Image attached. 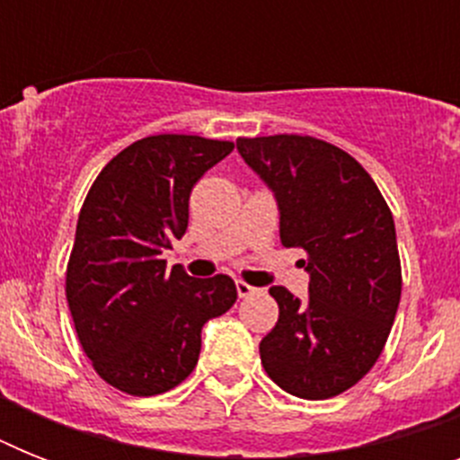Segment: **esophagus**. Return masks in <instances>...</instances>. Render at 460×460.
<instances>
[{
  "label": "esophagus",
  "mask_w": 460,
  "mask_h": 460,
  "mask_svg": "<svg viewBox=\"0 0 460 460\" xmlns=\"http://www.w3.org/2000/svg\"><path fill=\"white\" fill-rule=\"evenodd\" d=\"M236 291H238V296H241V298H248V296L260 294V288L251 287L248 281H236Z\"/></svg>",
  "instance_id": "1"
}]
</instances>
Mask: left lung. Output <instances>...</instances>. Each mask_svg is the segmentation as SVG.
Wrapping results in <instances>:
<instances>
[{"mask_svg": "<svg viewBox=\"0 0 460 460\" xmlns=\"http://www.w3.org/2000/svg\"><path fill=\"white\" fill-rule=\"evenodd\" d=\"M241 157L279 202L284 248L305 251L310 298L272 287L279 320L262 367L298 399L339 396L372 370L401 301L392 209L358 159L313 136L238 138Z\"/></svg>", "mask_w": 460, "mask_h": 460, "instance_id": "8db88e82", "label": "left lung"}]
</instances>
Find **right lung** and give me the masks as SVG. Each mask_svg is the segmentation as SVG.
Segmentation results:
<instances>
[{"label":"right lung","instance_id":"add662e5","mask_svg":"<svg viewBox=\"0 0 460 460\" xmlns=\"http://www.w3.org/2000/svg\"><path fill=\"white\" fill-rule=\"evenodd\" d=\"M231 140L159 133L107 162L83 202L66 265L75 334L100 377L131 396L181 385L200 356L202 324L236 303L226 274H166L162 252L186 234L188 198Z\"/></svg>","mask_w":460,"mask_h":460}]
</instances>
